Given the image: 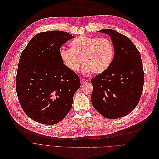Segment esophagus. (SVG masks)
Returning a JSON list of instances; mask_svg holds the SVG:
<instances>
[{
	"instance_id": "34e87169",
	"label": "esophagus",
	"mask_w": 159,
	"mask_h": 159,
	"mask_svg": "<svg viewBox=\"0 0 159 159\" xmlns=\"http://www.w3.org/2000/svg\"><path fill=\"white\" fill-rule=\"evenodd\" d=\"M80 81H81V84H84V83H88V80H85V79H83V78H81L80 79Z\"/></svg>"
}]
</instances>
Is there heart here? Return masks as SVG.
Returning a JSON list of instances; mask_svg holds the SVG:
<instances>
[{"label": "heart", "instance_id": "b5f03b06", "mask_svg": "<svg viewBox=\"0 0 159 159\" xmlns=\"http://www.w3.org/2000/svg\"><path fill=\"white\" fill-rule=\"evenodd\" d=\"M69 46L70 49L61 50L60 55L66 66L72 71L79 70L82 61L84 64L82 73L84 75L93 72L101 74L111 64L114 47L107 38L81 36L72 40Z\"/></svg>", "mask_w": 159, "mask_h": 159}]
</instances>
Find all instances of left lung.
Masks as SVG:
<instances>
[{
  "label": "left lung",
  "mask_w": 159,
  "mask_h": 159,
  "mask_svg": "<svg viewBox=\"0 0 159 159\" xmlns=\"http://www.w3.org/2000/svg\"><path fill=\"white\" fill-rule=\"evenodd\" d=\"M99 32L110 36L115 55L109 68L91 80V100L102 116L116 119L129 114L140 101L144 83L142 62L129 38L110 29Z\"/></svg>",
  "instance_id": "obj_1"
}]
</instances>
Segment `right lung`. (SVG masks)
I'll list each match as a JSON object with an SVG mask.
<instances>
[{
	"label": "right lung",
	"instance_id": "right-lung-1",
	"mask_svg": "<svg viewBox=\"0 0 159 159\" xmlns=\"http://www.w3.org/2000/svg\"><path fill=\"white\" fill-rule=\"evenodd\" d=\"M74 37L60 30L35 35L22 51L16 76V92L25 113L33 120L54 125L64 119L81 86L60 55L61 47Z\"/></svg>",
	"mask_w": 159,
	"mask_h": 159
}]
</instances>
